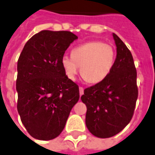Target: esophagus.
<instances>
[{"mask_svg": "<svg viewBox=\"0 0 155 155\" xmlns=\"http://www.w3.org/2000/svg\"><path fill=\"white\" fill-rule=\"evenodd\" d=\"M79 90H80V95L81 96V95L84 94V89L82 87H80V88H79Z\"/></svg>", "mask_w": 155, "mask_h": 155, "instance_id": "obj_1", "label": "esophagus"}]
</instances>
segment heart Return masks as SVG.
Segmentation results:
<instances>
[{"label":"heart","mask_w":155,"mask_h":155,"mask_svg":"<svg viewBox=\"0 0 155 155\" xmlns=\"http://www.w3.org/2000/svg\"><path fill=\"white\" fill-rule=\"evenodd\" d=\"M115 58L113 46L101 41H91L73 48L71 57L63 56L61 64L69 80H74L81 70V74L88 82L98 84L112 71Z\"/></svg>","instance_id":"heart-1"}]
</instances>
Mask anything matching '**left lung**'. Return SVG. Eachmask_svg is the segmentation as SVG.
<instances>
[{
    "instance_id": "1",
    "label": "left lung",
    "mask_w": 155,
    "mask_h": 155,
    "mask_svg": "<svg viewBox=\"0 0 155 155\" xmlns=\"http://www.w3.org/2000/svg\"><path fill=\"white\" fill-rule=\"evenodd\" d=\"M117 57L108 76L84 90L81 100L87 107L85 124L98 138L118 134L132 118L138 97L136 70L132 55L115 34Z\"/></svg>"
}]
</instances>
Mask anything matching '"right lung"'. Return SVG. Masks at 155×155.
I'll return each mask as SVG.
<instances>
[{
    "mask_svg": "<svg viewBox=\"0 0 155 155\" xmlns=\"http://www.w3.org/2000/svg\"><path fill=\"white\" fill-rule=\"evenodd\" d=\"M78 37L68 31L42 30L26 42L17 63V109L32 137L49 140L60 135L79 87L66 77L61 59Z\"/></svg>",
    "mask_w": 155,
    "mask_h": 155,
    "instance_id": "1",
    "label": "right lung"
}]
</instances>
